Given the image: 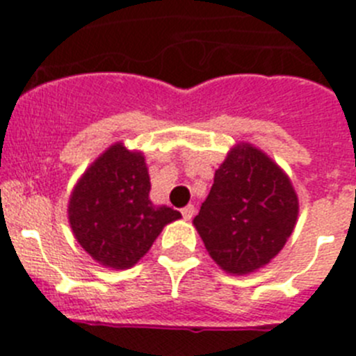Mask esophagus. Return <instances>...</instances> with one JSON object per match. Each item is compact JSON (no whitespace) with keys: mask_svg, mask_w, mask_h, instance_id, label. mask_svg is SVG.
Segmentation results:
<instances>
[{"mask_svg":"<svg viewBox=\"0 0 356 356\" xmlns=\"http://www.w3.org/2000/svg\"><path fill=\"white\" fill-rule=\"evenodd\" d=\"M194 212H196V209H194L193 205H187L185 209H181V216H184L185 221H191L194 216Z\"/></svg>","mask_w":356,"mask_h":356,"instance_id":"obj_1","label":"esophagus"}]
</instances>
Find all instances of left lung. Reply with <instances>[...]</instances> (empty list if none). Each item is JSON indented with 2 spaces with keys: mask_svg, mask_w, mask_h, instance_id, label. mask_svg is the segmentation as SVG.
Masks as SVG:
<instances>
[{
  "mask_svg": "<svg viewBox=\"0 0 356 356\" xmlns=\"http://www.w3.org/2000/svg\"><path fill=\"white\" fill-rule=\"evenodd\" d=\"M298 212V196L284 169L259 147L241 143L216 171L193 222L217 266L250 275L282 251Z\"/></svg>",
  "mask_w": 356,
  "mask_h": 356,
  "instance_id": "8db88e82",
  "label": "left lung"
}]
</instances>
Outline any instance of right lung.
<instances>
[{
    "mask_svg": "<svg viewBox=\"0 0 356 356\" xmlns=\"http://www.w3.org/2000/svg\"><path fill=\"white\" fill-rule=\"evenodd\" d=\"M149 175L140 151L110 146L83 172L69 197L72 234L96 262L128 269L153 246L163 226L180 219L149 200Z\"/></svg>",
    "mask_w": 356,
    "mask_h": 356,
    "instance_id": "add662e5",
    "label": "right lung"
}]
</instances>
